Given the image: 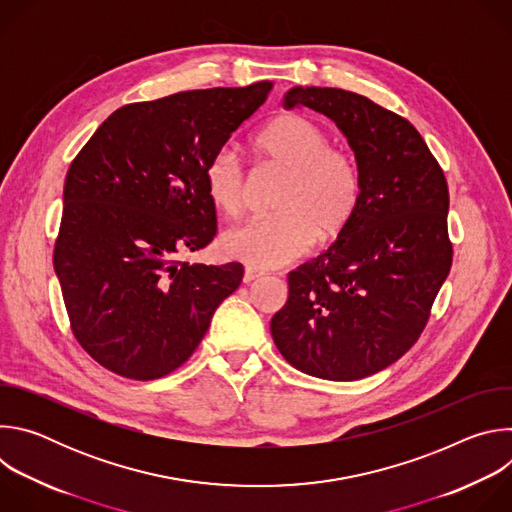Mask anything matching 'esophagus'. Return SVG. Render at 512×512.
Here are the masks:
<instances>
[{"mask_svg":"<svg viewBox=\"0 0 512 512\" xmlns=\"http://www.w3.org/2000/svg\"><path fill=\"white\" fill-rule=\"evenodd\" d=\"M261 277H263V271H257V269H253V267H247L245 273H243V281H245V283H253V281H257V279H261Z\"/></svg>","mask_w":512,"mask_h":512,"instance_id":"esophagus-1","label":"esophagus"}]
</instances>
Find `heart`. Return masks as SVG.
<instances>
[{
  "label": "heart",
  "instance_id": "heart-1",
  "mask_svg": "<svg viewBox=\"0 0 512 512\" xmlns=\"http://www.w3.org/2000/svg\"><path fill=\"white\" fill-rule=\"evenodd\" d=\"M261 160L283 174L273 216L253 218L221 237L229 259L271 269L300 259L314 241H336L354 221L362 200V170L356 158L332 145L330 133L300 113H283L255 137ZM210 204L227 216L245 206L247 174L231 148L216 150L204 166Z\"/></svg>",
  "mask_w": 512,
  "mask_h": 512
}]
</instances>
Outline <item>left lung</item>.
Returning a JSON list of instances; mask_svg holds the SVG:
<instances>
[{"label": "left lung", "mask_w": 512, "mask_h": 512, "mask_svg": "<svg viewBox=\"0 0 512 512\" xmlns=\"http://www.w3.org/2000/svg\"><path fill=\"white\" fill-rule=\"evenodd\" d=\"M285 105L320 111L342 129L362 170V200L344 235L287 275L271 336L306 375L364 379L417 342L450 273L448 182L419 131L367 97L296 87Z\"/></svg>", "instance_id": "obj_1"}]
</instances>
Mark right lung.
I'll use <instances>...</instances> for the list:
<instances>
[{"label":"right lung","instance_id":"right-lung-1","mask_svg":"<svg viewBox=\"0 0 512 512\" xmlns=\"http://www.w3.org/2000/svg\"><path fill=\"white\" fill-rule=\"evenodd\" d=\"M271 89L261 81L123 105L72 160L54 271L72 334L107 371L133 381L174 373L239 287L241 263L178 257L216 235L204 166Z\"/></svg>","mask_w":512,"mask_h":512}]
</instances>
